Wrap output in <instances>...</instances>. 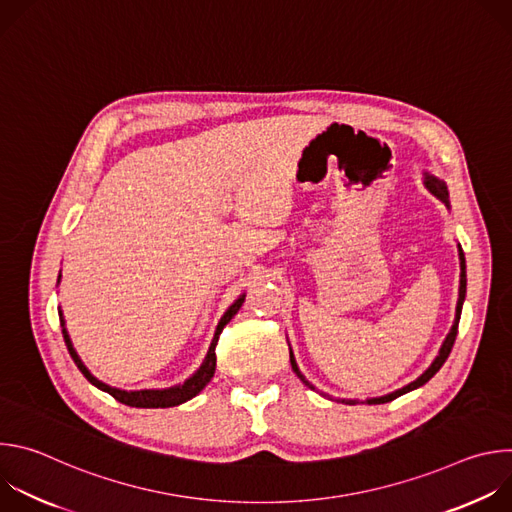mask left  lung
Instances as JSON below:
<instances>
[{
  "label": "left lung",
  "instance_id": "1",
  "mask_svg": "<svg viewBox=\"0 0 512 512\" xmlns=\"http://www.w3.org/2000/svg\"><path fill=\"white\" fill-rule=\"evenodd\" d=\"M425 186H427L437 198H442V200L448 204V188H446V184H444L442 180H437V178H433V176H425ZM460 269H462V273H460V298H458V308H456V322H454V326H452V330H450V334H448V338H446V342H444L440 354H437V358L431 362V367H429L417 381L409 383L407 387H403V389H399V391H395V393H391V395L377 397V399H369V401H367L369 405H375V403H389V401H393V399H397V397H401V395H405V393H409V391H413V389L425 385L437 371L442 369V364H444L446 358L450 356L452 346H454V342H456L458 322H460V314H462V304H464V298H466V261H464L462 249H460ZM289 362H291V369H294V373L302 379V383H306L310 389H314V387L304 379V375L300 373L298 364H296V358H294V354H291V352H289ZM346 403H348V405H354L356 401H346Z\"/></svg>",
  "mask_w": 512,
  "mask_h": 512
}]
</instances>
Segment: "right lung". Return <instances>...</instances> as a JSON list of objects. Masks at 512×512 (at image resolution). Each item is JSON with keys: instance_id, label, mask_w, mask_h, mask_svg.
I'll return each instance as SVG.
<instances>
[{"instance_id": "1", "label": "right lung", "mask_w": 512, "mask_h": 512, "mask_svg": "<svg viewBox=\"0 0 512 512\" xmlns=\"http://www.w3.org/2000/svg\"><path fill=\"white\" fill-rule=\"evenodd\" d=\"M243 302H245V296H241V298L227 310V314L221 318V322H218L216 332H214V340H212V344H210V348H208L206 360L202 362V367L198 369V373L192 375L184 385H178V387H172V389H164V391H119V389H113V387H109V385L97 381V379L89 373V369L85 367L83 360H81L79 354L75 352V348H72V342H70V338H68L66 328H62V336H64V342H66V348H68L72 360H75V364L79 367V371L87 377V381L93 383L95 387H99L101 391H107V393H109L111 397H115L119 403L129 405V407H145V409H150V407H156V409H158V407H174V405H180V403H184V401L196 397V395L210 383V379L214 377V369H216V352H214V348H216L218 336H221L223 328H225V326L231 322V318L239 312V308L243 306ZM60 324H64V320H60Z\"/></svg>"}]
</instances>
